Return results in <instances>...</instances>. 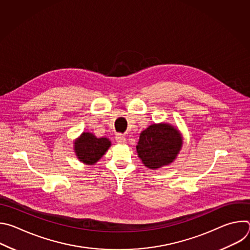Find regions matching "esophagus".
Listing matches in <instances>:
<instances>
[{"mask_svg": "<svg viewBox=\"0 0 250 250\" xmlns=\"http://www.w3.org/2000/svg\"><path fill=\"white\" fill-rule=\"evenodd\" d=\"M125 134H123V133H117V135H116V141L118 142V144H125Z\"/></svg>", "mask_w": 250, "mask_h": 250, "instance_id": "esophagus-1", "label": "esophagus"}]
</instances>
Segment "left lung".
<instances>
[{
	"label": "left lung",
	"mask_w": 250,
	"mask_h": 250,
	"mask_svg": "<svg viewBox=\"0 0 250 250\" xmlns=\"http://www.w3.org/2000/svg\"><path fill=\"white\" fill-rule=\"evenodd\" d=\"M181 146V135L175 127L168 124H154L140 133L136 151L146 167L157 169L170 164Z\"/></svg>",
	"instance_id": "obj_1"
}]
</instances>
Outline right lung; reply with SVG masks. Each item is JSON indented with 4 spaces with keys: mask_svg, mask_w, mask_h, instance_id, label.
Here are the masks:
<instances>
[{
    "mask_svg": "<svg viewBox=\"0 0 250 250\" xmlns=\"http://www.w3.org/2000/svg\"><path fill=\"white\" fill-rule=\"evenodd\" d=\"M111 141L106 138H98L93 133L84 132L75 142V152L80 161L86 164L96 163L109 149Z\"/></svg>",
    "mask_w": 250,
    "mask_h": 250,
    "instance_id": "obj_1",
    "label": "right lung"
}]
</instances>
